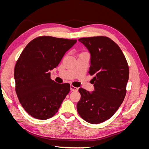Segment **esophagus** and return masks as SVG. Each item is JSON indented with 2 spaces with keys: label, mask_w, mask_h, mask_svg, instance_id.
Listing matches in <instances>:
<instances>
[{
  "label": "esophagus",
  "mask_w": 149,
  "mask_h": 149,
  "mask_svg": "<svg viewBox=\"0 0 149 149\" xmlns=\"http://www.w3.org/2000/svg\"><path fill=\"white\" fill-rule=\"evenodd\" d=\"M70 89H71V91H77L78 90V88H76V87L73 86L71 85V86H70Z\"/></svg>",
  "instance_id": "1"
}]
</instances>
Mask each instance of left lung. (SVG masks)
I'll return each mask as SVG.
<instances>
[{"label": "left lung", "instance_id": "left-lung-1", "mask_svg": "<svg viewBox=\"0 0 149 149\" xmlns=\"http://www.w3.org/2000/svg\"><path fill=\"white\" fill-rule=\"evenodd\" d=\"M78 41L90 53L89 73L94 75L90 93L80 88L77 104L79 116L88 123L96 124L110 119L123 103L126 94L129 70L119 47L106 37L81 38Z\"/></svg>", "mask_w": 149, "mask_h": 149}]
</instances>
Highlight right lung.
<instances>
[{
	"mask_svg": "<svg viewBox=\"0 0 149 149\" xmlns=\"http://www.w3.org/2000/svg\"><path fill=\"white\" fill-rule=\"evenodd\" d=\"M76 42L44 36L31 40L22 52L14 69L15 91L22 106L34 118H52L70 92V84L52 80L50 71Z\"/></svg>",
	"mask_w": 149,
	"mask_h": 149,
	"instance_id": "1",
	"label": "right lung"
}]
</instances>
